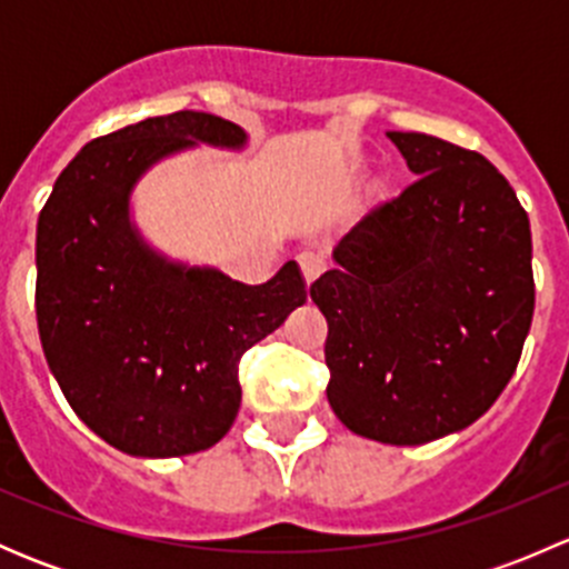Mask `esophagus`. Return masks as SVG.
Returning <instances> with one entry per match:
<instances>
[{"mask_svg": "<svg viewBox=\"0 0 569 569\" xmlns=\"http://www.w3.org/2000/svg\"><path fill=\"white\" fill-rule=\"evenodd\" d=\"M300 269H302V274H306L308 283H311V280H317V274L321 272V269H325V261H321L317 252H302Z\"/></svg>", "mask_w": 569, "mask_h": 569, "instance_id": "1", "label": "esophagus"}]
</instances>
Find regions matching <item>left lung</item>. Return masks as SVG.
I'll return each mask as SVG.
<instances>
[{
  "instance_id": "1",
  "label": "left lung",
  "mask_w": 569,
  "mask_h": 569,
  "mask_svg": "<svg viewBox=\"0 0 569 569\" xmlns=\"http://www.w3.org/2000/svg\"><path fill=\"white\" fill-rule=\"evenodd\" d=\"M416 183L332 244L311 283L327 401L360 438L421 446L470 427L518 369L533 317L531 226L481 153L388 131Z\"/></svg>"
}]
</instances>
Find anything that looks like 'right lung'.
I'll return each mask as SVG.
<instances>
[{
  "label": "right lung",
  "instance_id": "right-lung-1",
  "mask_svg": "<svg viewBox=\"0 0 569 569\" xmlns=\"http://www.w3.org/2000/svg\"><path fill=\"white\" fill-rule=\"evenodd\" d=\"M248 142L217 114L146 118L90 140L38 217L46 363L73 412L123 455L164 460L220 443L242 405L239 358L308 300L297 261L239 283L153 248L134 220L137 183L159 162Z\"/></svg>",
  "mask_w": 569,
  "mask_h": 569
}]
</instances>
